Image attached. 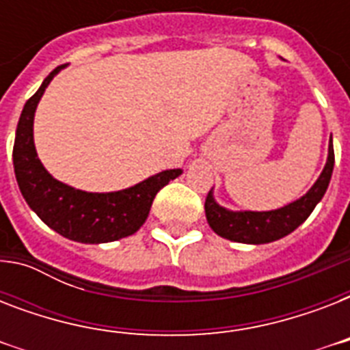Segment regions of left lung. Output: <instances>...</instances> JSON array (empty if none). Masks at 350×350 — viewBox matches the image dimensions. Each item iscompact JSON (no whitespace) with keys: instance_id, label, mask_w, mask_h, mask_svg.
Listing matches in <instances>:
<instances>
[{"instance_id":"8db88e82","label":"left lung","mask_w":350,"mask_h":350,"mask_svg":"<svg viewBox=\"0 0 350 350\" xmlns=\"http://www.w3.org/2000/svg\"><path fill=\"white\" fill-rule=\"evenodd\" d=\"M332 169H334V147H332L331 136L325 169L304 198L278 211H269V213H250V211L232 213V211L219 207L218 203L214 202L213 192L208 191L205 198V214H207L208 225L218 236L230 241H238V243L260 245L276 241L298 229L299 225L309 218L310 213L314 211L318 202L325 194L329 181H331Z\"/></svg>"}]
</instances>
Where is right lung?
<instances>
[{"mask_svg": "<svg viewBox=\"0 0 350 350\" xmlns=\"http://www.w3.org/2000/svg\"><path fill=\"white\" fill-rule=\"evenodd\" d=\"M56 67L25 103L14 139V172L25 202L52 230L79 243H107L136 232L148 216L159 189L181 174V169L163 170L125 191L85 192L54 180L36 154L32 123L36 107L46 85L62 68Z\"/></svg>", "mask_w": 350, "mask_h": 350, "instance_id": "obj_1", "label": "right lung"}]
</instances>
